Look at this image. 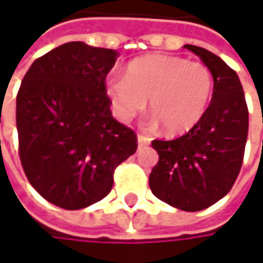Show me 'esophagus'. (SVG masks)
<instances>
[{
  "label": "esophagus",
  "mask_w": 263,
  "mask_h": 263,
  "mask_svg": "<svg viewBox=\"0 0 263 263\" xmlns=\"http://www.w3.org/2000/svg\"><path fill=\"white\" fill-rule=\"evenodd\" d=\"M137 140H138V144H140V146H147V144H151V141H152L151 137L143 135V134H138V135H137Z\"/></svg>",
  "instance_id": "1"
}]
</instances>
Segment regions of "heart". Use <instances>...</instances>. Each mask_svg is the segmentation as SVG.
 Wrapping results in <instances>:
<instances>
[{"instance_id":"1","label":"heart","mask_w":263,"mask_h":263,"mask_svg":"<svg viewBox=\"0 0 263 263\" xmlns=\"http://www.w3.org/2000/svg\"><path fill=\"white\" fill-rule=\"evenodd\" d=\"M105 91L120 120H131L147 102L154 125L161 123L164 132L180 134L192 129L205 114L213 76L202 62L151 54L129 62L123 78H108Z\"/></svg>"}]
</instances>
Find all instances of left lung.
<instances>
[{"label":"left lung","mask_w":263,"mask_h":263,"mask_svg":"<svg viewBox=\"0 0 263 263\" xmlns=\"http://www.w3.org/2000/svg\"><path fill=\"white\" fill-rule=\"evenodd\" d=\"M213 76L212 102L185 135L154 140L158 163L149 187L166 204L184 212L204 210L224 198L236 181L248 134V109L236 71L212 51L184 45Z\"/></svg>","instance_id":"8db88e82"}]
</instances>
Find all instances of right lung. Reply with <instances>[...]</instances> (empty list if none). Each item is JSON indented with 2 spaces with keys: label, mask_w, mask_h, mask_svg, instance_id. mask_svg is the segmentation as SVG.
Returning a JSON list of instances; mask_svg holds the SVG:
<instances>
[{
  "label": "right lung",
  "mask_w": 263,
  "mask_h": 263,
  "mask_svg": "<svg viewBox=\"0 0 263 263\" xmlns=\"http://www.w3.org/2000/svg\"><path fill=\"white\" fill-rule=\"evenodd\" d=\"M119 53L67 42L36 59L16 97L20 157L48 202L85 209L112 187L114 169L137 151L132 129L111 116L106 74Z\"/></svg>",
  "instance_id": "add662e5"
}]
</instances>
